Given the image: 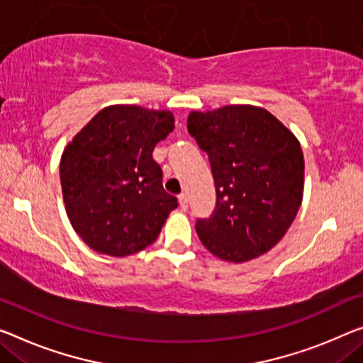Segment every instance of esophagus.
Instances as JSON below:
<instances>
[{"label":"esophagus","mask_w":363,"mask_h":363,"mask_svg":"<svg viewBox=\"0 0 363 363\" xmlns=\"http://www.w3.org/2000/svg\"><path fill=\"white\" fill-rule=\"evenodd\" d=\"M178 201H180V208L183 209V211H186L188 209V198H186V194H178Z\"/></svg>","instance_id":"obj_1"}]
</instances>
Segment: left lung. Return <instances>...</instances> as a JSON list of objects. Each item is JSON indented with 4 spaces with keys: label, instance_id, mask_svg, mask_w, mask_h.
<instances>
[{
    "label": "left lung",
    "instance_id": "8db88e82",
    "mask_svg": "<svg viewBox=\"0 0 363 363\" xmlns=\"http://www.w3.org/2000/svg\"><path fill=\"white\" fill-rule=\"evenodd\" d=\"M188 133L208 154L216 185L213 214L196 220L201 243L230 263L269 252L302 204L305 164L298 139L253 105L191 111Z\"/></svg>",
    "mask_w": 363,
    "mask_h": 363
}]
</instances>
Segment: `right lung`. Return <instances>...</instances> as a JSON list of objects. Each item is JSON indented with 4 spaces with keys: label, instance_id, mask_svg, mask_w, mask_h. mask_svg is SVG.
<instances>
[{
    "label": "right lung",
    "instance_id": "right-lung-1",
    "mask_svg": "<svg viewBox=\"0 0 363 363\" xmlns=\"http://www.w3.org/2000/svg\"><path fill=\"white\" fill-rule=\"evenodd\" d=\"M174 126L172 111L111 105L65 147L60 178L66 214L92 250L128 256L159 237L178 203L162 186L152 150Z\"/></svg>",
    "mask_w": 363,
    "mask_h": 363
}]
</instances>
